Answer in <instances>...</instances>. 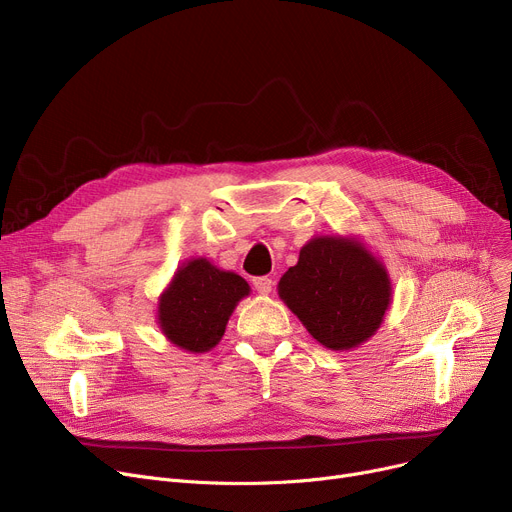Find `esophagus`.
<instances>
[{"instance_id":"1","label":"esophagus","mask_w":512,"mask_h":512,"mask_svg":"<svg viewBox=\"0 0 512 512\" xmlns=\"http://www.w3.org/2000/svg\"><path fill=\"white\" fill-rule=\"evenodd\" d=\"M254 289L260 296H269L273 291V279L271 277H256L254 279Z\"/></svg>"}]
</instances>
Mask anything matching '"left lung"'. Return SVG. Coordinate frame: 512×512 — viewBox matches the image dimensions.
Returning a JSON list of instances; mask_svg holds the SVG:
<instances>
[{
    "mask_svg": "<svg viewBox=\"0 0 512 512\" xmlns=\"http://www.w3.org/2000/svg\"><path fill=\"white\" fill-rule=\"evenodd\" d=\"M279 298L329 350H352L381 327L392 300L385 266L354 237L321 235L281 277Z\"/></svg>",
    "mask_w": 512,
    "mask_h": 512,
    "instance_id": "8db88e82",
    "label": "left lung"
}]
</instances>
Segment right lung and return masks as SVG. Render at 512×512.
<instances>
[{"label": "right lung", "mask_w": 512, "mask_h": 512, "mask_svg": "<svg viewBox=\"0 0 512 512\" xmlns=\"http://www.w3.org/2000/svg\"><path fill=\"white\" fill-rule=\"evenodd\" d=\"M250 294L248 281L193 258L175 273L158 300V325L170 344L187 352H208L225 335L237 302Z\"/></svg>", "instance_id": "1"}]
</instances>
